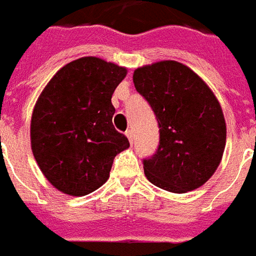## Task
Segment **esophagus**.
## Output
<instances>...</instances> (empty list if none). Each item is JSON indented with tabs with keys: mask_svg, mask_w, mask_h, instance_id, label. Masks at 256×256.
Returning <instances> with one entry per match:
<instances>
[{
	"mask_svg": "<svg viewBox=\"0 0 256 256\" xmlns=\"http://www.w3.org/2000/svg\"><path fill=\"white\" fill-rule=\"evenodd\" d=\"M125 135H126V138L130 140V144H134V132H132V130H128V131L125 132Z\"/></svg>",
	"mask_w": 256,
	"mask_h": 256,
	"instance_id": "esophagus-1",
	"label": "esophagus"
}]
</instances>
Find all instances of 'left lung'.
Wrapping results in <instances>:
<instances>
[{
    "instance_id": "8db88e82",
    "label": "left lung",
    "mask_w": 256,
    "mask_h": 256,
    "mask_svg": "<svg viewBox=\"0 0 256 256\" xmlns=\"http://www.w3.org/2000/svg\"><path fill=\"white\" fill-rule=\"evenodd\" d=\"M132 78L160 128L158 152L144 160L146 178L174 194L202 186L218 170L226 146L218 98L190 66L172 60L139 66Z\"/></svg>"
}]
</instances>
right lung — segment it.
<instances>
[{
	"mask_svg": "<svg viewBox=\"0 0 256 256\" xmlns=\"http://www.w3.org/2000/svg\"><path fill=\"white\" fill-rule=\"evenodd\" d=\"M125 76V66L82 57L64 65L40 93L32 114V152L58 191L71 196L96 191L110 177L114 158L130 148L112 125L111 104Z\"/></svg>",
	"mask_w": 256,
	"mask_h": 256,
	"instance_id": "add662e5",
	"label": "right lung"
}]
</instances>
